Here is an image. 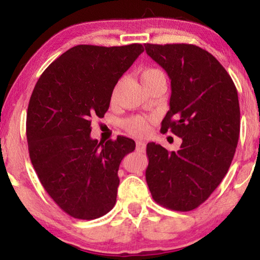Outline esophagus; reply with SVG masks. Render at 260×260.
I'll list each match as a JSON object with an SVG mask.
<instances>
[{
	"instance_id": "esophagus-1",
	"label": "esophagus",
	"mask_w": 260,
	"mask_h": 260,
	"mask_svg": "<svg viewBox=\"0 0 260 260\" xmlns=\"http://www.w3.org/2000/svg\"><path fill=\"white\" fill-rule=\"evenodd\" d=\"M136 150L139 152L146 151V142H143V141H136Z\"/></svg>"
}]
</instances>
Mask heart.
I'll return each instance as SVG.
<instances>
[{
    "instance_id": "1",
    "label": "heart",
    "mask_w": 260,
    "mask_h": 260,
    "mask_svg": "<svg viewBox=\"0 0 260 260\" xmlns=\"http://www.w3.org/2000/svg\"><path fill=\"white\" fill-rule=\"evenodd\" d=\"M158 77H164V73H162L160 70L152 69V68L144 70L142 74H141V79H142L143 85L152 81L153 79H156ZM124 127L127 132H129L131 134L136 135V136L146 135L149 131L148 120L144 117H140V116L128 118V119L125 120Z\"/></svg>"
}]
</instances>
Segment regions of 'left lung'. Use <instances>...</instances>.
<instances>
[{"label":"left lung","mask_w":260,"mask_h":260,"mask_svg":"<svg viewBox=\"0 0 260 260\" xmlns=\"http://www.w3.org/2000/svg\"><path fill=\"white\" fill-rule=\"evenodd\" d=\"M147 54L171 80L170 110L160 132L182 139L178 151L148 143L146 180L152 199L191 211L209 199L232 164L240 135V104L230 74L202 48L146 43Z\"/></svg>","instance_id":"8db88e82"}]
</instances>
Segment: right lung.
I'll return each mask as SVG.
<instances>
[{
    "mask_svg": "<svg viewBox=\"0 0 260 260\" xmlns=\"http://www.w3.org/2000/svg\"><path fill=\"white\" fill-rule=\"evenodd\" d=\"M143 52L142 45H79L41 74L29 99L26 136L35 172L55 203L73 218L91 220L116 204L118 170L135 142L90 138L91 118H103L114 86Z\"/></svg>",
    "mask_w": 260,
    "mask_h": 260,
    "instance_id": "1",
    "label": "right lung"
}]
</instances>
